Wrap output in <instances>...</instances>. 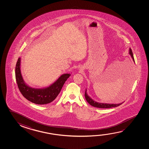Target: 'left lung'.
<instances>
[{
	"label": "left lung",
	"instance_id": "8db88e82",
	"mask_svg": "<svg viewBox=\"0 0 149 149\" xmlns=\"http://www.w3.org/2000/svg\"><path fill=\"white\" fill-rule=\"evenodd\" d=\"M129 54L130 56H132V59L134 62V58L133 56V54L132 52V49H129ZM85 96L86 100L88 102L90 105H92L94 107H98V108H103V109H107V108H111V107H117L119 105H121L123 102L120 103L119 104H110V103H100L96 102L95 101L93 100V99L90 98V97L87 95V89H86L85 93Z\"/></svg>",
	"mask_w": 149,
	"mask_h": 149
}]
</instances>
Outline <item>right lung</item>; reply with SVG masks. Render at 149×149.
Here are the masks:
<instances>
[{
	"mask_svg": "<svg viewBox=\"0 0 149 149\" xmlns=\"http://www.w3.org/2000/svg\"><path fill=\"white\" fill-rule=\"evenodd\" d=\"M21 58H19L15 66V78L18 88L23 97L37 104H46L54 101L61 91L65 81L71 76L64 74L51 85L43 88L31 87L25 83L21 72Z\"/></svg>",
	"mask_w": 149,
	"mask_h": 149,
	"instance_id": "right-lung-1",
	"label": "right lung"
}]
</instances>
